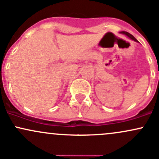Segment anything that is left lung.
<instances>
[{"mask_svg":"<svg viewBox=\"0 0 159 159\" xmlns=\"http://www.w3.org/2000/svg\"><path fill=\"white\" fill-rule=\"evenodd\" d=\"M121 33H123V34H124V35H127L128 37H129V39H133V40H134L135 42H137V40H136V39L134 38V36H133L132 35H131L130 33H129V32H121Z\"/></svg>","mask_w":159,"mask_h":159,"instance_id":"8db88e82","label":"left lung"}]
</instances>
